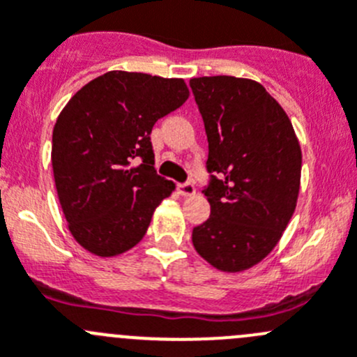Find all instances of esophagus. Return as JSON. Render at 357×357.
Segmentation results:
<instances>
[{
    "label": "esophagus",
    "mask_w": 357,
    "mask_h": 357,
    "mask_svg": "<svg viewBox=\"0 0 357 357\" xmlns=\"http://www.w3.org/2000/svg\"><path fill=\"white\" fill-rule=\"evenodd\" d=\"M176 189H178V192H181L182 196H195L196 195V188L192 184H178L176 185Z\"/></svg>",
    "instance_id": "34e87169"
}]
</instances>
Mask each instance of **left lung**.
I'll list each match as a JSON object with an SVG mask.
<instances>
[{"label": "left lung", "mask_w": 357, "mask_h": 357, "mask_svg": "<svg viewBox=\"0 0 357 357\" xmlns=\"http://www.w3.org/2000/svg\"><path fill=\"white\" fill-rule=\"evenodd\" d=\"M208 138L210 217L192 229L196 252L236 273L273 250L296 208L301 149L289 117L256 80L191 79Z\"/></svg>", "instance_id": "1"}]
</instances>
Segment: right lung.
Wrapping results in <instances>:
<instances>
[{
  "label": "right lung",
  "instance_id": "obj_1",
  "mask_svg": "<svg viewBox=\"0 0 357 357\" xmlns=\"http://www.w3.org/2000/svg\"><path fill=\"white\" fill-rule=\"evenodd\" d=\"M189 98L182 79L108 71L57 117L52 169L73 238L100 257L133 249L175 184L155 173L151 133Z\"/></svg>",
  "mask_w": 357,
  "mask_h": 357
}]
</instances>
